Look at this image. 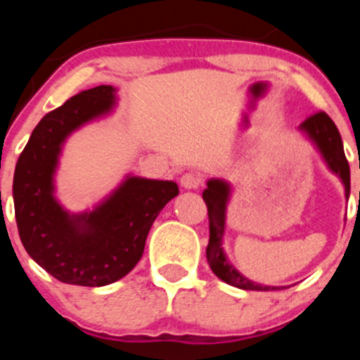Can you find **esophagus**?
Returning a JSON list of instances; mask_svg holds the SVG:
<instances>
[{"label":"esophagus","mask_w":360,"mask_h":360,"mask_svg":"<svg viewBox=\"0 0 360 360\" xmlns=\"http://www.w3.org/2000/svg\"><path fill=\"white\" fill-rule=\"evenodd\" d=\"M200 184L202 177L198 176V174H184V176L181 177V186H183L184 190H197Z\"/></svg>","instance_id":"esophagus-1"}]
</instances>
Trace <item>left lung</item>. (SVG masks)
Returning <instances> with one entry per match:
<instances>
[{
  "label": "left lung",
  "instance_id": "left-lung-1",
  "mask_svg": "<svg viewBox=\"0 0 360 360\" xmlns=\"http://www.w3.org/2000/svg\"><path fill=\"white\" fill-rule=\"evenodd\" d=\"M304 139L315 148L321 155L322 162L333 172L340 177L341 184L345 188V197H350V167H348L347 157L343 151V141L338 132L335 122L329 118L326 112H317L304 120L297 127ZM203 202L207 203L209 210V245H207V261H209L210 270L214 271L217 278H221L226 284L233 288L244 289V291H275L282 289L278 285H264L259 282H254L242 275L237 268L228 259L226 250L223 245L224 230H226V210L231 198V184L221 177H210L207 181V188L203 190Z\"/></svg>",
  "mask_w": 360,
  "mask_h": 360
}]
</instances>
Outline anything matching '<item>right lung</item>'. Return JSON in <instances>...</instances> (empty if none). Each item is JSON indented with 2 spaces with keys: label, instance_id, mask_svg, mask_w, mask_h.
<instances>
[{
  "label": "right lung",
  "instance_id": "add662e5",
  "mask_svg": "<svg viewBox=\"0 0 360 360\" xmlns=\"http://www.w3.org/2000/svg\"><path fill=\"white\" fill-rule=\"evenodd\" d=\"M111 85L83 90L36 125L13 174V203L29 256L64 284L103 288L125 277L144 252L160 210L179 188L174 181L127 174L92 209L71 212L57 198L64 144L85 125L116 110Z\"/></svg>",
  "mask_w": 360,
  "mask_h": 360
}]
</instances>
